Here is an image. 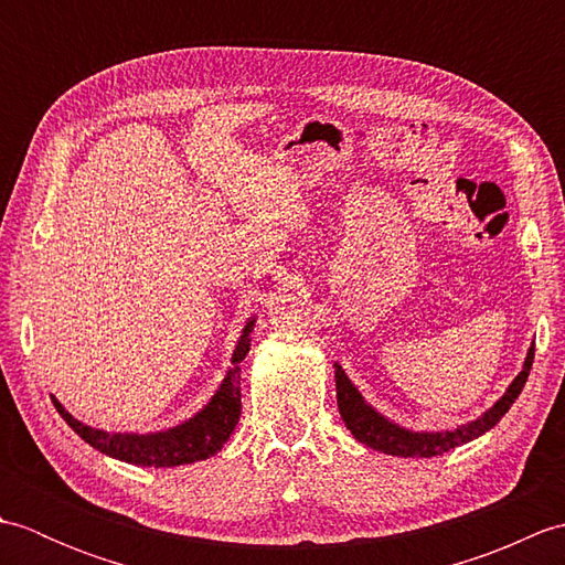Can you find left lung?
Listing matches in <instances>:
<instances>
[{"label":"left lung","mask_w":565,"mask_h":565,"mask_svg":"<svg viewBox=\"0 0 565 565\" xmlns=\"http://www.w3.org/2000/svg\"><path fill=\"white\" fill-rule=\"evenodd\" d=\"M532 362H534V347H530L524 369L520 371V376L512 381L508 393L502 395V398L490 407L483 417H478L476 423L461 425L454 431L419 435V431H407L398 425L388 423L386 417H381L374 407H369L364 403L362 395H359V391L352 386V381L347 379L342 366H338V371H334V379H338V407L347 429H350L359 441L366 444L371 449L391 454V456H439L444 451L461 447L466 441L481 437L483 431H488L490 427H495L500 423V417L510 411L512 403L518 401V395L522 393L526 376H530Z\"/></svg>","instance_id":"1"}]
</instances>
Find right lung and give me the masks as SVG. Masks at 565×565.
I'll use <instances>...</instances> for the list:
<instances>
[{
    "mask_svg": "<svg viewBox=\"0 0 565 565\" xmlns=\"http://www.w3.org/2000/svg\"><path fill=\"white\" fill-rule=\"evenodd\" d=\"M252 322L255 320L247 322L245 334L235 347L233 369L227 371L223 386L213 395V401L184 425L167 431H154V435H106L102 429L82 425L79 419L72 417L65 407L53 398L55 411L63 415L65 423L75 429L84 441L92 444L94 449L109 454L114 459H121L126 463L170 468L209 459V456L221 451V447L227 441V437L233 435L239 419V407H243L239 405V362H243L245 354L249 352Z\"/></svg>",
    "mask_w": 565,
    "mask_h": 565,
    "instance_id": "1",
    "label": "right lung"
}]
</instances>
